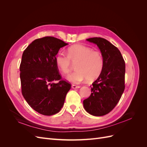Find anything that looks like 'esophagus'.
Segmentation results:
<instances>
[{
    "label": "esophagus",
    "mask_w": 147,
    "mask_h": 147,
    "mask_svg": "<svg viewBox=\"0 0 147 147\" xmlns=\"http://www.w3.org/2000/svg\"><path fill=\"white\" fill-rule=\"evenodd\" d=\"M72 88L73 89H77V88H80V86L75 85V84H72Z\"/></svg>",
    "instance_id": "34e87169"
}]
</instances>
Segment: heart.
Here are the masks:
<instances>
[{
    "label": "heart",
    "instance_id": "b5f03b06",
    "mask_svg": "<svg viewBox=\"0 0 147 147\" xmlns=\"http://www.w3.org/2000/svg\"><path fill=\"white\" fill-rule=\"evenodd\" d=\"M57 65L64 74L70 72L71 62L77 63L76 71L66 77L68 81L80 83L86 80L93 81L100 75L104 69V61L101 53L82 45H75L68 49V55L59 51L55 57Z\"/></svg>",
    "mask_w": 147,
    "mask_h": 147
}]
</instances>
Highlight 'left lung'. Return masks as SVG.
Returning <instances> with one entry per match:
<instances>
[{
  "mask_svg": "<svg viewBox=\"0 0 147 147\" xmlns=\"http://www.w3.org/2000/svg\"><path fill=\"white\" fill-rule=\"evenodd\" d=\"M86 40L98 47L104 66L99 77L92 83L91 94L83 100V106L90 115L103 116L115 108L124 92L125 63L121 52L106 39L94 37Z\"/></svg>",
  "mask_w": 147,
  "mask_h": 147,
  "instance_id": "1",
  "label": "left lung"
}]
</instances>
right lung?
Returning <instances> with one entry per match:
<instances>
[{
	"instance_id": "1",
	"label": "right lung",
	"mask_w": 147,
	"mask_h": 147,
	"mask_svg": "<svg viewBox=\"0 0 147 147\" xmlns=\"http://www.w3.org/2000/svg\"><path fill=\"white\" fill-rule=\"evenodd\" d=\"M68 43L53 37L35 40L26 48L20 64L22 94L38 113L51 116L64 105L71 84L61 80L55 57ZM55 81H59L57 84Z\"/></svg>"
}]
</instances>
